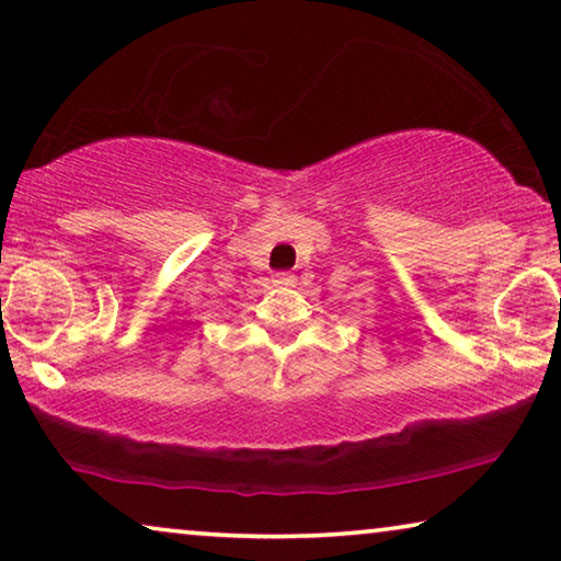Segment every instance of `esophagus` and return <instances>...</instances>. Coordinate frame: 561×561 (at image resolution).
I'll return each instance as SVG.
<instances>
[{
    "label": "esophagus",
    "mask_w": 561,
    "mask_h": 561,
    "mask_svg": "<svg viewBox=\"0 0 561 561\" xmlns=\"http://www.w3.org/2000/svg\"><path fill=\"white\" fill-rule=\"evenodd\" d=\"M293 283H296V278H293L290 273H275L273 275V286H278V288H288V286H293Z\"/></svg>",
    "instance_id": "obj_1"
}]
</instances>
